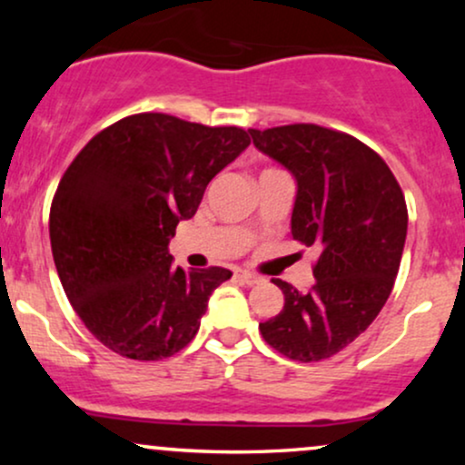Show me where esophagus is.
I'll use <instances>...</instances> for the list:
<instances>
[{"label": "esophagus", "mask_w": 465, "mask_h": 465, "mask_svg": "<svg viewBox=\"0 0 465 465\" xmlns=\"http://www.w3.org/2000/svg\"><path fill=\"white\" fill-rule=\"evenodd\" d=\"M236 277L240 282H242V284H247V286H255V284H260V282H262V277L255 275V273H249V271H240Z\"/></svg>", "instance_id": "1"}]
</instances>
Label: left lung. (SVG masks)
Segmentation results:
<instances>
[{"mask_svg": "<svg viewBox=\"0 0 465 465\" xmlns=\"http://www.w3.org/2000/svg\"><path fill=\"white\" fill-rule=\"evenodd\" d=\"M249 133L295 177L292 238L319 249L311 291L273 280L284 308L260 332L292 361L330 359L370 328L391 295L407 240L404 194L381 154L345 133L317 124Z\"/></svg>", "mask_w": 465, "mask_h": 465, "instance_id": "1", "label": "left lung"}]
</instances>
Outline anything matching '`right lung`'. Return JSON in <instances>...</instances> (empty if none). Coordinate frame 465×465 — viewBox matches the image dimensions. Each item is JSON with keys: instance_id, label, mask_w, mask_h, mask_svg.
I'll return each mask as SVG.
<instances>
[{"instance_id": "1", "label": "right lung", "mask_w": 465, "mask_h": 465, "mask_svg": "<svg viewBox=\"0 0 465 465\" xmlns=\"http://www.w3.org/2000/svg\"><path fill=\"white\" fill-rule=\"evenodd\" d=\"M249 143L238 126L137 114L100 131L65 170L50 210L52 255L69 303L111 351L168 359L199 332L232 271H183L168 244Z\"/></svg>"}]
</instances>
